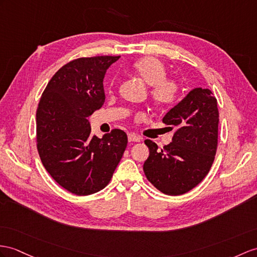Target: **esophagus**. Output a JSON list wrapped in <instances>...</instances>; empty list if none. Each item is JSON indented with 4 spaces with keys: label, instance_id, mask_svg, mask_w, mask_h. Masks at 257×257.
Returning a JSON list of instances; mask_svg holds the SVG:
<instances>
[{
    "label": "esophagus",
    "instance_id": "esophagus-1",
    "mask_svg": "<svg viewBox=\"0 0 257 257\" xmlns=\"http://www.w3.org/2000/svg\"><path fill=\"white\" fill-rule=\"evenodd\" d=\"M127 139H128V142H141L143 140L140 135H136L134 133H130L127 135Z\"/></svg>",
    "mask_w": 257,
    "mask_h": 257
}]
</instances>
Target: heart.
Instances as JSON below:
<instances>
[{
  "label": "heart",
  "instance_id": "obj_1",
  "mask_svg": "<svg viewBox=\"0 0 257 257\" xmlns=\"http://www.w3.org/2000/svg\"><path fill=\"white\" fill-rule=\"evenodd\" d=\"M134 73L149 86L150 97L158 107H170L180 95L178 80L168 78L167 68L162 62L154 56H145L132 65Z\"/></svg>",
  "mask_w": 257,
  "mask_h": 257
}]
</instances>
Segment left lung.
<instances>
[{
	"mask_svg": "<svg viewBox=\"0 0 257 257\" xmlns=\"http://www.w3.org/2000/svg\"><path fill=\"white\" fill-rule=\"evenodd\" d=\"M162 122L176 127L172 142L158 149L146 140L149 157L144 172L155 187L167 195H182L207 176L218 143L217 99L209 89H192L167 112Z\"/></svg>",
	"mask_w": 257,
	"mask_h": 257,
	"instance_id": "8db88e82",
	"label": "left lung"
}]
</instances>
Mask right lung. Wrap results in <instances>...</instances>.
Returning <instances> with one entry per match:
<instances>
[{
  "label": "right lung",
  "instance_id": "1",
  "mask_svg": "<svg viewBox=\"0 0 257 257\" xmlns=\"http://www.w3.org/2000/svg\"><path fill=\"white\" fill-rule=\"evenodd\" d=\"M120 56L80 58L50 79L37 109V148L43 167L62 187L76 195L104 189L127 145V135L113 130L90 136L88 121L104 103L103 78Z\"/></svg>",
  "mask_w": 257,
  "mask_h": 257
}]
</instances>
